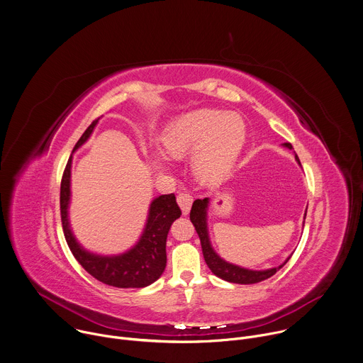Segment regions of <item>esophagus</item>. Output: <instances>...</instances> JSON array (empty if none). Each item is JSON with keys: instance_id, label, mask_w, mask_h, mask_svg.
<instances>
[{"instance_id": "1", "label": "esophagus", "mask_w": 363, "mask_h": 363, "mask_svg": "<svg viewBox=\"0 0 363 363\" xmlns=\"http://www.w3.org/2000/svg\"><path fill=\"white\" fill-rule=\"evenodd\" d=\"M177 201H178V205L181 206L182 209V213L184 215H188L189 211H191V205H192V195L188 194V192H179L178 196H177Z\"/></svg>"}]
</instances>
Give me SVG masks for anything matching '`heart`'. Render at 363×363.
Returning a JSON list of instances; mask_svg holds the SVG:
<instances>
[{
	"instance_id": "heart-1",
	"label": "heart",
	"mask_w": 363,
	"mask_h": 363,
	"mask_svg": "<svg viewBox=\"0 0 363 363\" xmlns=\"http://www.w3.org/2000/svg\"><path fill=\"white\" fill-rule=\"evenodd\" d=\"M244 121L235 113L199 109L168 127L164 147L172 158L194 155V171L203 184L225 178L244 145Z\"/></svg>"
}]
</instances>
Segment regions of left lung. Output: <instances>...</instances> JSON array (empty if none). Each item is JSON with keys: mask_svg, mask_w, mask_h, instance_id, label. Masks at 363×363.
<instances>
[{"mask_svg": "<svg viewBox=\"0 0 363 363\" xmlns=\"http://www.w3.org/2000/svg\"><path fill=\"white\" fill-rule=\"evenodd\" d=\"M284 145L288 147L289 150H292V145L289 143H285ZM295 158L301 164L298 155H295ZM206 208H208V198L195 199L192 203V208H191L189 218H191V222L194 223L195 230L201 239V247H202V254H203L205 262L209 267V269L212 271V274L216 275L218 278L232 282V284H242V285L257 284V282L265 281V279L271 278L272 275H275L277 271H279L289 261V258H288L282 265L272 268V269H267V271H250V269L225 262L213 252V250L209 244L208 229H206Z\"/></svg>", "mask_w": 363, "mask_h": 363, "instance_id": "1", "label": "left lung"}]
</instances>
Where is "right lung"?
<instances>
[{
	"label": "right lung",
	"instance_id": "1",
	"mask_svg": "<svg viewBox=\"0 0 363 363\" xmlns=\"http://www.w3.org/2000/svg\"><path fill=\"white\" fill-rule=\"evenodd\" d=\"M98 119L99 118L92 121V124L85 130V133L75 144L74 151L78 150L89 138ZM71 158L67 162L61 179L60 208L64 236L74 258L89 275H92L102 284L115 288H144L151 285L162 275L167 267L165 248L168 230L172 222L182 213L177 203L175 195H161L152 201L145 230L140 239V242L133 250L118 257H99L89 254L78 245L68 223L67 209L71 195Z\"/></svg>",
	"mask_w": 363,
	"mask_h": 363
}]
</instances>
